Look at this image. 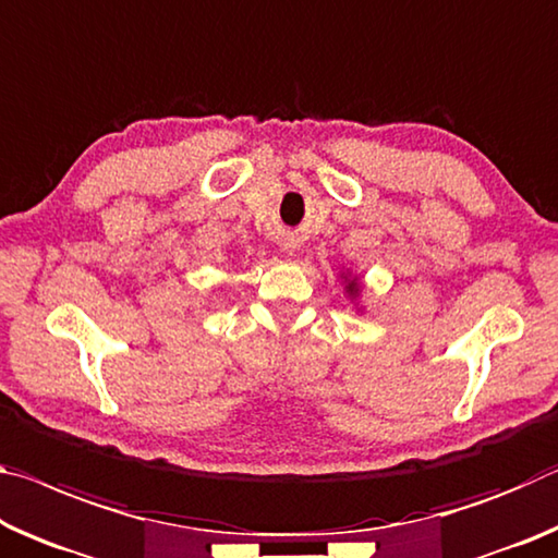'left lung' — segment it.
<instances>
[{
  "label": "left lung",
  "instance_id": "left-lung-1",
  "mask_svg": "<svg viewBox=\"0 0 558 558\" xmlns=\"http://www.w3.org/2000/svg\"><path fill=\"white\" fill-rule=\"evenodd\" d=\"M357 290H360L357 282H355V280H350V282H348V293H350V295H355Z\"/></svg>",
  "mask_w": 558,
  "mask_h": 558
}]
</instances>
